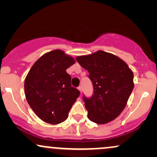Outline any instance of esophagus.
<instances>
[{
  "label": "esophagus",
  "instance_id": "34e87169",
  "mask_svg": "<svg viewBox=\"0 0 157 157\" xmlns=\"http://www.w3.org/2000/svg\"><path fill=\"white\" fill-rule=\"evenodd\" d=\"M78 90H79V91H80V93H82V86H79Z\"/></svg>",
  "mask_w": 157,
  "mask_h": 157
}]
</instances>
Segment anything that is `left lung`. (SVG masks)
<instances>
[{
    "instance_id": "8db88e82",
    "label": "left lung",
    "mask_w": 157,
    "mask_h": 157,
    "mask_svg": "<svg viewBox=\"0 0 157 157\" xmlns=\"http://www.w3.org/2000/svg\"><path fill=\"white\" fill-rule=\"evenodd\" d=\"M79 64L87 70L94 94L83 97L88 117L97 124L115 120L125 109L134 89V73L117 56L102 50L77 56Z\"/></svg>"
}]
</instances>
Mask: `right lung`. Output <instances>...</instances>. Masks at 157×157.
Here are the masks:
<instances>
[{"mask_svg": "<svg viewBox=\"0 0 157 157\" xmlns=\"http://www.w3.org/2000/svg\"><path fill=\"white\" fill-rule=\"evenodd\" d=\"M75 60L60 49L44 54L34 63L24 82L25 96L31 109L41 120L57 125L68 117L80 95L71 86L66 70Z\"/></svg>", "mask_w": 157, "mask_h": 157, "instance_id": "1", "label": "right lung"}]
</instances>
